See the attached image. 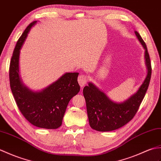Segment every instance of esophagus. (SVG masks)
Here are the masks:
<instances>
[{"label":"esophagus","mask_w":161,"mask_h":161,"mask_svg":"<svg viewBox=\"0 0 161 161\" xmlns=\"http://www.w3.org/2000/svg\"><path fill=\"white\" fill-rule=\"evenodd\" d=\"M87 80H88V77L86 76V75L82 74L78 76V83H79L81 88H83L85 86V85L87 83Z\"/></svg>","instance_id":"34e87169"}]
</instances>
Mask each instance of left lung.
<instances>
[{
  "mask_svg": "<svg viewBox=\"0 0 161 161\" xmlns=\"http://www.w3.org/2000/svg\"><path fill=\"white\" fill-rule=\"evenodd\" d=\"M138 40L145 49L144 58L147 75L137 92L125 101L117 103L112 101L105 93L91 82L83 89L87 112L90 127L98 131H109L124 126L133 119L139 108L150 81L152 67L147 48L136 31Z\"/></svg>",
  "mask_w": 161,
  "mask_h": 161,
  "instance_id": "obj_1",
  "label": "left lung"
}]
</instances>
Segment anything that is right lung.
<instances>
[{
    "label": "right lung",
    "instance_id": "1",
    "mask_svg": "<svg viewBox=\"0 0 161 161\" xmlns=\"http://www.w3.org/2000/svg\"><path fill=\"white\" fill-rule=\"evenodd\" d=\"M30 23L17 41L9 66L10 87L16 104L24 117L33 125L44 129L61 126L70 100L80 91L78 72H67L40 91L31 90L23 83L19 71L20 49L31 27Z\"/></svg>",
    "mask_w": 161,
    "mask_h": 161
}]
</instances>
